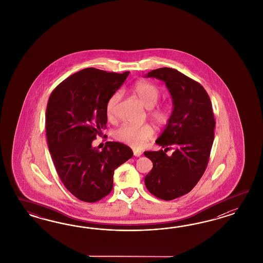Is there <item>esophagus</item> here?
<instances>
[{"label": "esophagus", "instance_id": "1", "mask_svg": "<svg viewBox=\"0 0 263 263\" xmlns=\"http://www.w3.org/2000/svg\"><path fill=\"white\" fill-rule=\"evenodd\" d=\"M133 153H134L135 157H140L142 155V152H139V151H133Z\"/></svg>", "mask_w": 263, "mask_h": 263}]
</instances>
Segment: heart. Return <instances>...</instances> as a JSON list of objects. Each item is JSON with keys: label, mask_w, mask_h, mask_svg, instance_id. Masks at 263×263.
Returning a JSON list of instances; mask_svg holds the SVG:
<instances>
[{"label": "heart", "mask_w": 263, "mask_h": 263, "mask_svg": "<svg viewBox=\"0 0 263 263\" xmlns=\"http://www.w3.org/2000/svg\"><path fill=\"white\" fill-rule=\"evenodd\" d=\"M133 91L139 97L141 102L147 109L153 108L159 100L160 90L155 85L148 82H138L133 86ZM120 93L116 92L111 96L106 105V112L108 117H111L116 109V106L120 101ZM151 117L154 122L158 125L166 124L170 119V112L166 107H159L151 111ZM153 135V130L149 125H143L137 127L130 124H122L115 132V137L121 143L140 148L146 141H148Z\"/></svg>", "instance_id": "1"}]
</instances>
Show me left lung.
Here are the masks:
<instances>
[{
	"label": "left lung",
	"mask_w": 263,
	"mask_h": 263,
	"mask_svg": "<svg viewBox=\"0 0 263 263\" xmlns=\"http://www.w3.org/2000/svg\"><path fill=\"white\" fill-rule=\"evenodd\" d=\"M144 77L163 81L173 99L172 115L155 141L164 149L143 152L153 163L145 187L155 197L171 200L191 191L206 168L214 141L212 105L200 84L174 68L154 69ZM171 145L175 152L167 157Z\"/></svg>",
	"instance_id": "obj_1"
}]
</instances>
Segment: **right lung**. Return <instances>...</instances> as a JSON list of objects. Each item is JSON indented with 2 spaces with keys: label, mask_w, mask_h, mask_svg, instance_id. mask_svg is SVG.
<instances>
[{
  "label": "right lung",
  "mask_w": 263,
  "mask_h": 263,
  "mask_svg": "<svg viewBox=\"0 0 263 263\" xmlns=\"http://www.w3.org/2000/svg\"><path fill=\"white\" fill-rule=\"evenodd\" d=\"M129 72L85 68L63 81L51 93L45 116L46 137L57 173L77 199L96 202L112 189L114 172L133 156L132 149L107 142L91 145L106 128V105Z\"/></svg>",
  "instance_id": "1"
}]
</instances>
